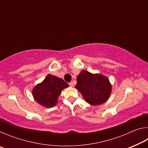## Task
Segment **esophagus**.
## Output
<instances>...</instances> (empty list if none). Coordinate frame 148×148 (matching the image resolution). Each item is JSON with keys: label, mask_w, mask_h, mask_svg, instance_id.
Returning <instances> with one entry per match:
<instances>
[{"label": "esophagus", "mask_w": 148, "mask_h": 148, "mask_svg": "<svg viewBox=\"0 0 148 148\" xmlns=\"http://www.w3.org/2000/svg\"><path fill=\"white\" fill-rule=\"evenodd\" d=\"M69 86H71V87H73L74 86V83L72 82H70L69 83Z\"/></svg>", "instance_id": "34e87169"}]
</instances>
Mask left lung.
Instances as JSON below:
<instances>
[{"instance_id": "left-lung-1", "label": "left lung", "mask_w": 148, "mask_h": 148, "mask_svg": "<svg viewBox=\"0 0 148 148\" xmlns=\"http://www.w3.org/2000/svg\"><path fill=\"white\" fill-rule=\"evenodd\" d=\"M75 87L81 92L86 101L91 105L103 104L112 91L109 79L103 75L82 71L77 77Z\"/></svg>"}]
</instances>
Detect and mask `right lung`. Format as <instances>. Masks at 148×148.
Returning <instances> with one entry per match:
<instances>
[{
  "mask_svg": "<svg viewBox=\"0 0 148 148\" xmlns=\"http://www.w3.org/2000/svg\"><path fill=\"white\" fill-rule=\"evenodd\" d=\"M69 87L63 79L56 76L48 74L41 84L32 90L34 100L42 106L51 108L56 106L61 91Z\"/></svg>",
  "mask_w": 148,
  "mask_h": 148,
  "instance_id": "1",
  "label": "right lung"
}]
</instances>
